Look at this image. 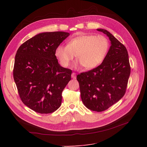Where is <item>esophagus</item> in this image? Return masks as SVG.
Listing matches in <instances>:
<instances>
[{"label": "esophagus", "mask_w": 147, "mask_h": 147, "mask_svg": "<svg viewBox=\"0 0 147 147\" xmlns=\"http://www.w3.org/2000/svg\"><path fill=\"white\" fill-rule=\"evenodd\" d=\"M71 78L73 79H76V73H73L71 74Z\"/></svg>", "instance_id": "obj_1"}]
</instances>
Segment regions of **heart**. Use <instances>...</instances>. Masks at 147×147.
Here are the masks:
<instances>
[{"label": "heart", "mask_w": 147, "mask_h": 147, "mask_svg": "<svg viewBox=\"0 0 147 147\" xmlns=\"http://www.w3.org/2000/svg\"><path fill=\"white\" fill-rule=\"evenodd\" d=\"M109 49V42L102 35H82L68 42L67 45H59L55 55L62 66L69 65L74 57L86 69L97 67L104 61Z\"/></svg>", "instance_id": "obj_1"}]
</instances>
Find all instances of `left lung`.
<instances>
[{"instance_id":"8db88e82","label":"left lung","mask_w":147,"mask_h":147,"mask_svg":"<svg viewBox=\"0 0 147 147\" xmlns=\"http://www.w3.org/2000/svg\"><path fill=\"white\" fill-rule=\"evenodd\" d=\"M109 37L111 46L102 63L93 69L78 74L81 98L91 111L107 110L123 98L126 91L131 67L127 49L104 29H97Z\"/></svg>"}]
</instances>
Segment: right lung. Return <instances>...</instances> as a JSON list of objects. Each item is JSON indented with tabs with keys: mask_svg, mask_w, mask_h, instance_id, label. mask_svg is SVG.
<instances>
[{
	"mask_svg": "<svg viewBox=\"0 0 147 147\" xmlns=\"http://www.w3.org/2000/svg\"><path fill=\"white\" fill-rule=\"evenodd\" d=\"M69 33H39L18 49L13 77L24 105L40 114H50L59 108L62 92L71 79L72 71L61 67L55 50Z\"/></svg>",
	"mask_w": 147,
	"mask_h": 147,
	"instance_id": "add662e5",
	"label": "right lung"
}]
</instances>
